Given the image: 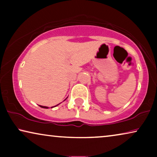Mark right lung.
<instances>
[{
	"instance_id": "add662e5",
	"label": "right lung",
	"mask_w": 157,
	"mask_h": 157,
	"mask_svg": "<svg viewBox=\"0 0 157 157\" xmlns=\"http://www.w3.org/2000/svg\"><path fill=\"white\" fill-rule=\"evenodd\" d=\"M56 106H58V105H56ZM40 107H42V108H44V109H48V107H47V106H40ZM51 108H52V107H51Z\"/></svg>"
}]
</instances>
